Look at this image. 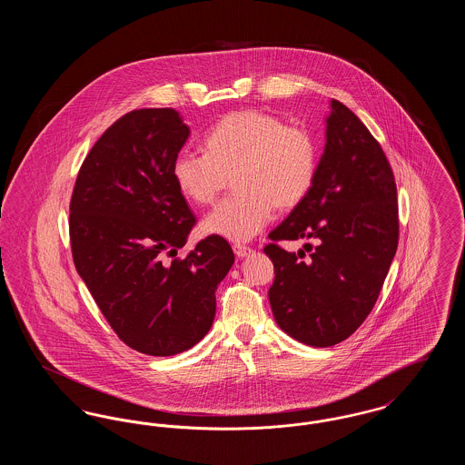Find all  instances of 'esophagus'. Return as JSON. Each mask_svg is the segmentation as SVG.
I'll list each match as a JSON object with an SVG mask.
<instances>
[{
  "label": "esophagus",
  "mask_w": 465,
  "mask_h": 465,
  "mask_svg": "<svg viewBox=\"0 0 465 465\" xmlns=\"http://www.w3.org/2000/svg\"><path fill=\"white\" fill-rule=\"evenodd\" d=\"M233 252H235L239 258H245V256H249V254L252 252V249H251L249 245H245V243H235V245H233Z\"/></svg>",
  "instance_id": "obj_1"
}]
</instances>
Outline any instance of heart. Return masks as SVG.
I'll list each match as a JSON object with an SVG mask.
<instances>
[{"label":"heart","instance_id":"1","mask_svg":"<svg viewBox=\"0 0 465 465\" xmlns=\"http://www.w3.org/2000/svg\"><path fill=\"white\" fill-rule=\"evenodd\" d=\"M207 152L183 150L173 177L181 195L209 205L232 177L237 192L222 200L202 223L203 232L243 242L273 218L275 205L292 209L309 195L319 165L310 131L265 111L230 113L205 135Z\"/></svg>","mask_w":465,"mask_h":465}]
</instances>
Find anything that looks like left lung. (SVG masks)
<instances>
[{
  "instance_id": "8db88e82",
  "label": "left lung",
  "mask_w": 465,
  "mask_h": 465,
  "mask_svg": "<svg viewBox=\"0 0 465 465\" xmlns=\"http://www.w3.org/2000/svg\"><path fill=\"white\" fill-rule=\"evenodd\" d=\"M310 238L288 253L279 240ZM268 239V298L281 330L312 347L347 340L375 307L399 241L398 188L366 125L332 99L326 146L309 195Z\"/></svg>"
}]
</instances>
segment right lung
Listing matches in <instances>:
<instances>
[{"label":"right lung","instance_id":"obj_1","mask_svg":"<svg viewBox=\"0 0 465 465\" xmlns=\"http://www.w3.org/2000/svg\"><path fill=\"white\" fill-rule=\"evenodd\" d=\"M188 135L173 108L124 114L85 156L69 202L74 266L111 330L141 354L199 343L235 262L220 235L177 256L197 223L173 177Z\"/></svg>","mask_w":465,"mask_h":465}]
</instances>
